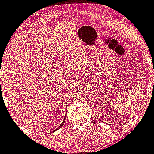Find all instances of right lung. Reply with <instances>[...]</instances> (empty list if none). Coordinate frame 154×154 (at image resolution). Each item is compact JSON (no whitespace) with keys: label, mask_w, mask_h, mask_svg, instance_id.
Wrapping results in <instances>:
<instances>
[{"label":"right lung","mask_w":154,"mask_h":154,"mask_svg":"<svg viewBox=\"0 0 154 154\" xmlns=\"http://www.w3.org/2000/svg\"><path fill=\"white\" fill-rule=\"evenodd\" d=\"M65 117H66V116H65V118H64V120H63V122H62V124H61V125H60V126H58V128H57V129H55V130H54V131H53V132H55V130H58V129H60V128H61V126H62V125H63V123H65ZM51 133H52V132H51Z\"/></svg>","instance_id":"right-lung-1"}]
</instances>
